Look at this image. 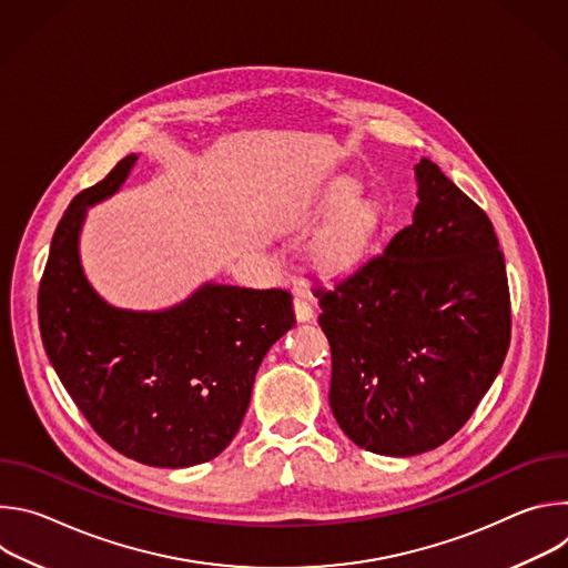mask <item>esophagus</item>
<instances>
[{
    "mask_svg": "<svg viewBox=\"0 0 568 568\" xmlns=\"http://www.w3.org/2000/svg\"><path fill=\"white\" fill-rule=\"evenodd\" d=\"M294 314H296L298 321H310V318L314 316V310H312V305H310L307 294L301 292V294L294 296Z\"/></svg>",
    "mask_w": 568,
    "mask_h": 568,
    "instance_id": "34e87169",
    "label": "esophagus"
}]
</instances>
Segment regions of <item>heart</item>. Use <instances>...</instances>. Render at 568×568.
Segmentation results:
<instances>
[{
  "label": "heart",
  "mask_w": 568,
  "mask_h": 568,
  "mask_svg": "<svg viewBox=\"0 0 568 568\" xmlns=\"http://www.w3.org/2000/svg\"><path fill=\"white\" fill-rule=\"evenodd\" d=\"M364 229L359 222L339 224L321 245V258L331 265H342L348 261L362 245Z\"/></svg>",
  "instance_id": "b5f03b06"
}]
</instances>
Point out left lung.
<instances>
[{
  "mask_svg": "<svg viewBox=\"0 0 568 568\" xmlns=\"http://www.w3.org/2000/svg\"><path fill=\"white\" fill-rule=\"evenodd\" d=\"M414 171L412 224L379 256L312 290L333 353L335 420L382 456L449 440L510 346L506 263L490 217L432 159Z\"/></svg>",
  "mask_w": 568,
  "mask_h": 568,
  "instance_id": "1",
  "label": "left lung"
}]
</instances>
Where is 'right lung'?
Wrapping results in <instances>:
<instances>
[{"label":"right lung","mask_w":568,"mask_h":568,"mask_svg":"<svg viewBox=\"0 0 568 568\" xmlns=\"http://www.w3.org/2000/svg\"><path fill=\"white\" fill-rule=\"evenodd\" d=\"M128 154L64 211L38 294L40 333L62 386L94 432L152 467H193L224 452L247 414L258 366L294 326L287 290L202 283L161 310L105 301L80 261L88 209L130 178Z\"/></svg>","instance_id":"right-lung-1"}]
</instances>
